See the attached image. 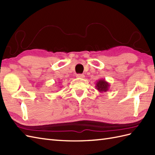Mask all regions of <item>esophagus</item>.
Instances as JSON below:
<instances>
[{
    "mask_svg": "<svg viewBox=\"0 0 155 155\" xmlns=\"http://www.w3.org/2000/svg\"><path fill=\"white\" fill-rule=\"evenodd\" d=\"M77 78H84V75L83 74H78L76 76Z\"/></svg>",
    "mask_w": 155,
    "mask_h": 155,
    "instance_id": "1",
    "label": "esophagus"
}]
</instances>
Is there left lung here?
Returning a JSON list of instances; mask_svg holds the SVG:
<instances>
[{
	"instance_id": "8db88e82",
	"label": "left lung",
	"mask_w": 155,
	"mask_h": 155,
	"mask_svg": "<svg viewBox=\"0 0 155 155\" xmlns=\"http://www.w3.org/2000/svg\"><path fill=\"white\" fill-rule=\"evenodd\" d=\"M96 89L100 93H104L109 90L110 84L105 79L98 80L96 83Z\"/></svg>"
}]
</instances>
